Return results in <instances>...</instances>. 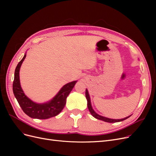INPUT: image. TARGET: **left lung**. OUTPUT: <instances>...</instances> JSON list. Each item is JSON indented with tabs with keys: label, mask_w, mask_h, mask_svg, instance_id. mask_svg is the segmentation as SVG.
Segmentation results:
<instances>
[{
	"label": "left lung",
	"mask_w": 156,
	"mask_h": 156,
	"mask_svg": "<svg viewBox=\"0 0 156 156\" xmlns=\"http://www.w3.org/2000/svg\"><path fill=\"white\" fill-rule=\"evenodd\" d=\"M85 96H86L87 100V106H88V110H89L90 112L91 113V115L94 118H96V119L101 120H103V121L106 122H109V123H115V122H119L123 121V120H124L127 119H128L129 117H130L131 116V115H130L129 116L124 118V119H108V118L102 116L101 115H99L98 114H97V113L95 111H94V109L92 108V105H91V102H90V96H89V94H88L87 89H86Z\"/></svg>",
	"instance_id": "1"
}]
</instances>
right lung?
I'll return each mask as SVG.
<instances>
[{"mask_svg": "<svg viewBox=\"0 0 156 156\" xmlns=\"http://www.w3.org/2000/svg\"><path fill=\"white\" fill-rule=\"evenodd\" d=\"M25 57L26 54H25L22 60L18 63L14 73L13 92L23 112L32 119H48L58 115L64 108L66 103V98L72 90L77 81L66 84L60 90L57 94L48 102L37 103L32 101L23 92L20 81V70Z\"/></svg>", "mask_w": 156, "mask_h": 156, "instance_id": "add662e5", "label": "right lung"}]
</instances>
